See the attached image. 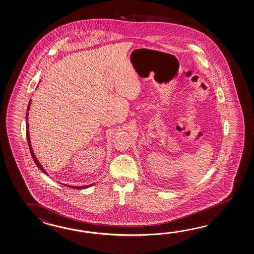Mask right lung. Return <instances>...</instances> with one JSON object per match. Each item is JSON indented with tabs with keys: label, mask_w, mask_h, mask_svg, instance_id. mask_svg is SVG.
<instances>
[{
	"label": "right lung",
	"mask_w": 254,
	"mask_h": 254,
	"mask_svg": "<svg viewBox=\"0 0 254 254\" xmlns=\"http://www.w3.org/2000/svg\"><path fill=\"white\" fill-rule=\"evenodd\" d=\"M30 106H31V100L29 101L28 107H27V111H28L29 109H30ZM28 112L26 113V119H28ZM29 124L28 122H26V136H27V141H28V146L29 148H30V152H31V155H32V158L34 159V163L36 164V166L39 168L45 174H47L46 173V171H45V169L42 167V165L39 163V161L37 160V158L35 157V155H34V151H33V147H32V145H31V141H30V135H29ZM94 185V184H93ZM92 186V184L91 185H87V186H81V187H75V186H69L67 185V187L69 188H73V189H76V190H82V189H85V188H89V187Z\"/></svg>",
	"instance_id": "1"
}]
</instances>
